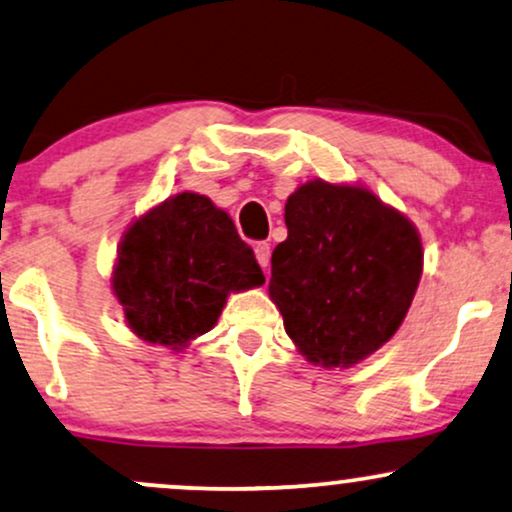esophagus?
I'll return each instance as SVG.
<instances>
[{
  "label": "esophagus",
  "instance_id": "34e87169",
  "mask_svg": "<svg viewBox=\"0 0 512 512\" xmlns=\"http://www.w3.org/2000/svg\"><path fill=\"white\" fill-rule=\"evenodd\" d=\"M255 257H257V262H260V267L267 269L269 260H272V248H269V243H257Z\"/></svg>",
  "mask_w": 512,
  "mask_h": 512
}]
</instances>
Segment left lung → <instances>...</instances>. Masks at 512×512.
Here are the masks:
<instances>
[{
    "mask_svg": "<svg viewBox=\"0 0 512 512\" xmlns=\"http://www.w3.org/2000/svg\"><path fill=\"white\" fill-rule=\"evenodd\" d=\"M269 298L307 362L353 367L391 341L422 276L415 224L372 190L307 181L288 195Z\"/></svg>",
    "mask_w": 512,
    "mask_h": 512,
    "instance_id": "1",
    "label": "left lung"
}]
</instances>
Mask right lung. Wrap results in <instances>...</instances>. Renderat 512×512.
<instances>
[{"label":"right lung","instance_id":"add662e5","mask_svg":"<svg viewBox=\"0 0 512 512\" xmlns=\"http://www.w3.org/2000/svg\"><path fill=\"white\" fill-rule=\"evenodd\" d=\"M262 283L229 214L200 193L171 195L135 219L112 272L128 329L176 353L217 324L229 293Z\"/></svg>","mask_w":512,"mask_h":512}]
</instances>
